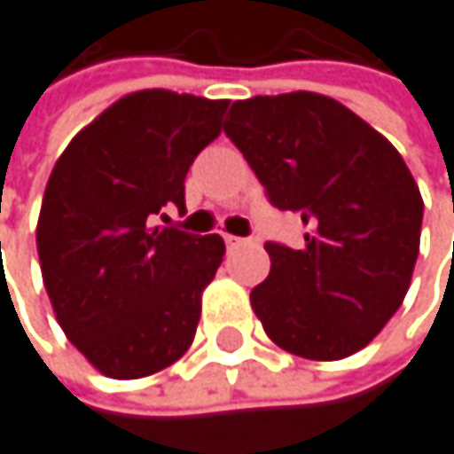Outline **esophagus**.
<instances>
[{
	"mask_svg": "<svg viewBox=\"0 0 454 454\" xmlns=\"http://www.w3.org/2000/svg\"><path fill=\"white\" fill-rule=\"evenodd\" d=\"M223 239H225V245H229V247H242V245H247V239H239V237H231V234H225Z\"/></svg>",
	"mask_w": 454,
	"mask_h": 454,
	"instance_id": "obj_1",
	"label": "esophagus"
}]
</instances>
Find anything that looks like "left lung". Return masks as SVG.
<instances>
[{
	"instance_id": "8db88e82",
	"label": "left lung",
	"mask_w": 454,
	"mask_h": 454,
	"mask_svg": "<svg viewBox=\"0 0 454 454\" xmlns=\"http://www.w3.org/2000/svg\"><path fill=\"white\" fill-rule=\"evenodd\" d=\"M223 132L269 201L306 223L298 250L266 242L271 274L250 293L266 335L303 359L356 354L402 306L420 250L423 199L404 159L317 92L237 100Z\"/></svg>"
}]
</instances>
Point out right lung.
<instances>
[{
    "mask_svg": "<svg viewBox=\"0 0 454 454\" xmlns=\"http://www.w3.org/2000/svg\"><path fill=\"white\" fill-rule=\"evenodd\" d=\"M225 106L124 95L52 167L36 225L42 279L66 338L108 378L153 375L193 343L225 245L153 220L185 207V172L220 135Z\"/></svg>",
    "mask_w": 454,
    "mask_h": 454,
    "instance_id": "right-lung-1",
    "label": "right lung"
}]
</instances>
